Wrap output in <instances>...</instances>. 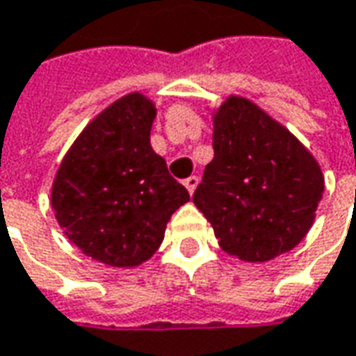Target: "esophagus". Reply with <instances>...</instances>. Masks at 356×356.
<instances>
[{"label":"esophagus","instance_id":"1","mask_svg":"<svg viewBox=\"0 0 356 356\" xmlns=\"http://www.w3.org/2000/svg\"><path fill=\"white\" fill-rule=\"evenodd\" d=\"M198 176H190V178H186L184 180V186L188 188V192H190V196L194 194V190L198 188Z\"/></svg>","mask_w":356,"mask_h":356}]
</instances>
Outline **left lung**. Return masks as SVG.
Listing matches in <instances>:
<instances>
[{
	"label": "left lung",
	"mask_w": 356,
	"mask_h": 356,
	"mask_svg": "<svg viewBox=\"0 0 356 356\" xmlns=\"http://www.w3.org/2000/svg\"><path fill=\"white\" fill-rule=\"evenodd\" d=\"M212 120L213 158L192 200L220 248L248 264L293 250L325 190L319 162L250 99L229 95Z\"/></svg>",
	"instance_id": "8db88e82"
}]
</instances>
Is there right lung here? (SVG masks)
<instances>
[{"label":"right lung","mask_w":356,"mask_h":356,"mask_svg":"<svg viewBox=\"0 0 356 356\" xmlns=\"http://www.w3.org/2000/svg\"><path fill=\"white\" fill-rule=\"evenodd\" d=\"M156 106L129 92L90 120L63 156L51 206L63 234L111 267H136L160 248L172 213L190 200L150 146Z\"/></svg>","instance_id":"add662e5"}]
</instances>
